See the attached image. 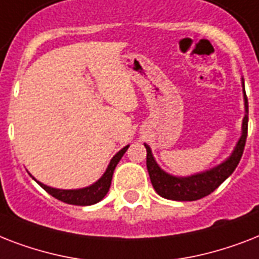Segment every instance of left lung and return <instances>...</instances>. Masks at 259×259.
Wrapping results in <instances>:
<instances>
[{
	"label": "left lung",
	"mask_w": 259,
	"mask_h": 259,
	"mask_svg": "<svg viewBox=\"0 0 259 259\" xmlns=\"http://www.w3.org/2000/svg\"><path fill=\"white\" fill-rule=\"evenodd\" d=\"M242 87H243V101H245V117L242 121V134L231 154L219 165L191 176H173L160 168L152 154L150 146L144 144L146 148V168L149 172L154 191L160 196L177 201L197 200L213 192L235 170L245 149L246 138H247V122H249V103L246 97L243 78H242Z\"/></svg>",
	"instance_id": "8db88e82"
}]
</instances>
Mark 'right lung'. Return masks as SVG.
<instances>
[{"label": "right lung", "instance_id": "1", "mask_svg": "<svg viewBox=\"0 0 259 259\" xmlns=\"http://www.w3.org/2000/svg\"><path fill=\"white\" fill-rule=\"evenodd\" d=\"M129 145H126L125 148H122L119 152H118L115 156H114L111 160H110V164L107 165V169L106 172L102 175V177L99 180H97L94 184L89 185V187H84V188H78V189H59V188H52V187H48V185L42 184L40 181H37L32 175V179H34V181H37L41 188H44L47 192L52 195L54 197H56L58 200L64 201L67 204H74V205H91L95 204L98 201H101L103 197L106 196V193L109 192L110 185H111V179H113V173L115 166L119 162V160L122 158V156L125 154V152L127 150Z\"/></svg>", "mask_w": 259, "mask_h": 259}]
</instances>
